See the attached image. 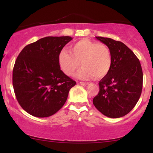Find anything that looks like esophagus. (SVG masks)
<instances>
[{"label": "esophagus", "mask_w": 153, "mask_h": 153, "mask_svg": "<svg viewBox=\"0 0 153 153\" xmlns=\"http://www.w3.org/2000/svg\"><path fill=\"white\" fill-rule=\"evenodd\" d=\"M79 83H80L81 85H84V86H85V85H87L88 84V82H79Z\"/></svg>", "instance_id": "esophagus-1"}]
</instances>
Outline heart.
<instances>
[{
	"label": "heart",
	"mask_w": 153,
	"mask_h": 153,
	"mask_svg": "<svg viewBox=\"0 0 153 153\" xmlns=\"http://www.w3.org/2000/svg\"><path fill=\"white\" fill-rule=\"evenodd\" d=\"M58 62L68 76H72L81 64L83 68L77 74L79 78L89 79L95 76L100 79L109 72L112 57L106 45L84 39L73 45L71 53L67 50L60 51Z\"/></svg>",
	"instance_id": "1"
}]
</instances>
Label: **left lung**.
<instances>
[{"label": "left lung", "instance_id": "left-lung-1", "mask_svg": "<svg viewBox=\"0 0 153 153\" xmlns=\"http://www.w3.org/2000/svg\"><path fill=\"white\" fill-rule=\"evenodd\" d=\"M95 37L110 50L112 65L108 74L100 81V91L93 98V104L108 118H120L132 110L141 96V63L124 43L107 37Z\"/></svg>", "mask_w": 153, "mask_h": 153}]
</instances>
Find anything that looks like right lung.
<instances>
[{
    "mask_svg": "<svg viewBox=\"0 0 153 153\" xmlns=\"http://www.w3.org/2000/svg\"><path fill=\"white\" fill-rule=\"evenodd\" d=\"M72 39L45 37L26 46L19 54L12 83L19 104L29 114L38 118L51 116L65 103L76 81L60 70L58 56Z\"/></svg>",
    "mask_w": 153,
    "mask_h": 153,
    "instance_id": "add662e5",
    "label": "right lung"
}]
</instances>
